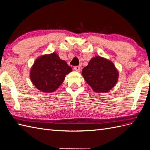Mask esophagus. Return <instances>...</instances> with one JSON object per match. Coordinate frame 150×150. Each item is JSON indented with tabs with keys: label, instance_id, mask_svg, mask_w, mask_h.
Listing matches in <instances>:
<instances>
[{
	"label": "esophagus",
	"instance_id": "1",
	"mask_svg": "<svg viewBox=\"0 0 150 150\" xmlns=\"http://www.w3.org/2000/svg\"><path fill=\"white\" fill-rule=\"evenodd\" d=\"M74 69L75 71H77V72H79V71H80V70H81L80 67H79V66H75L74 67Z\"/></svg>",
	"mask_w": 150,
	"mask_h": 150
}]
</instances>
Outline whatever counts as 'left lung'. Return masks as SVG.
I'll return each mask as SVG.
<instances>
[{
    "label": "left lung",
    "instance_id": "left-lung-1",
    "mask_svg": "<svg viewBox=\"0 0 150 150\" xmlns=\"http://www.w3.org/2000/svg\"><path fill=\"white\" fill-rule=\"evenodd\" d=\"M82 75L93 91L105 93L117 83L119 72L111 61L97 56L83 69Z\"/></svg>",
    "mask_w": 150,
    "mask_h": 150
}]
</instances>
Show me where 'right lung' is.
Instances as JSON below:
<instances>
[{
    "instance_id": "obj_1",
    "label": "right lung",
    "mask_w": 150,
    "mask_h": 150,
    "mask_svg": "<svg viewBox=\"0 0 150 150\" xmlns=\"http://www.w3.org/2000/svg\"><path fill=\"white\" fill-rule=\"evenodd\" d=\"M72 68L55 52L40 56L30 71V78L36 88L44 92H54Z\"/></svg>"
}]
</instances>
